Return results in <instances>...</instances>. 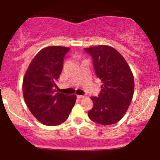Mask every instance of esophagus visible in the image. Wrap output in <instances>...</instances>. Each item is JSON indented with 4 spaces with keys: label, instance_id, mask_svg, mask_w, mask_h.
I'll use <instances>...</instances> for the list:
<instances>
[{
    "label": "esophagus",
    "instance_id": "34e87169",
    "mask_svg": "<svg viewBox=\"0 0 160 160\" xmlns=\"http://www.w3.org/2000/svg\"><path fill=\"white\" fill-rule=\"evenodd\" d=\"M77 97H78V98H80V99H81V98H84V95H77Z\"/></svg>",
    "mask_w": 160,
    "mask_h": 160
}]
</instances>
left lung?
<instances>
[{
  "instance_id": "left-lung-1",
  "label": "left lung",
  "mask_w": 160,
  "mask_h": 160,
  "mask_svg": "<svg viewBox=\"0 0 160 160\" xmlns=\"http://www.w3.org/2000/svg\"><path fill=\"white\" fill-rule=\"evenodd\" d=\"M84 50L92 58L95 74L102 83L98 96L91 97L93 107L88 116L96 123L114 124L122 118L132 99V73L122 55L113 47L99 45Z\"/></svg>"
}]
</instances>
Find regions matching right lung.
<instances>
[{"label": "right lung", "mask_w": 160, "mask_h": 160, "mask_svg": "<svg viewBox=\"0 0 160 160\" xmlns=\"http://www.w3.org/2000/svg\"><path fill=\"white\" fill-rule=\"evenodd\" d=\"M70 48L51 46L40 50L29 65L23 79L22 91L28 108L38 120L58 126L67 120L76 95L56 92L65 56Z\"/></svg>", "instance_id": "obj_1"}]
</instances>
